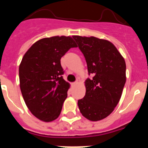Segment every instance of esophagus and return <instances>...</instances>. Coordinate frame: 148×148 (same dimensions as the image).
Listing matches in <instances>:
<instances>
[{
    "mask_svg": "<svg viewBox=\"0 0 148 148\" xmlns=\"http://www.w3.org/2000/svg\"><path fill=\"white\" fill-rule=\"evenodd\" d=\"M77 84H78V82H74V83L72 84V85L73 86H75V85H77Z\"/></svg>",
    "mask_w": 148,
    "mask_h": 148,
    "instance_id": "34e87169",
    "label": "esophagus"
}]
</instances>
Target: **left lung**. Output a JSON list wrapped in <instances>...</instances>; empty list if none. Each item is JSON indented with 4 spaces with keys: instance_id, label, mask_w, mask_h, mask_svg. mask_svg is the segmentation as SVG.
Returning <instances> with one entry per match:
<instances>
[{
    "instance_id": "left-lung-1",
    "label": "left lung",
    "mask_w": 148,
    "mask_h": 148,
    "mask_svg": "<svg viewBox=\"0 0 148 148\" xmlns=\"http://www.w3.org/2000/svg\"><path fill=\"white\" fill-rule=\"evenodd\" d=\"M85 58L89 75L86 93L78 101L81 113L92 121L108 117L118 104L126 82V64L110 41L93 37L73 35Z\"/></svg>"
}]
</instances>
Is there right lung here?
<instances>
[{"label": "right lung", "mask_w": 148, "mask_h": 148, "mask_svg": "<svg viewBox=\"0 0 148 148\" xmlns=\"http://www.w3.org/2000/svg\"><path fill=\"white\" fill-rule=\"evenodd\" d=\"M77 47L70 36L38 40L24 54L19 66L20 88L32 115L45 122L58 118L67 97L70 84L63 78L61 58Z\"/></svg>", "instance_id": "right-lung-1"}]
</instances>
